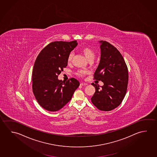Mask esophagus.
Returning <instances> with one entry per match:
<instances>
[{
	"mask_svg": "<svg viewBox=\"0 0 157 157\" xmlns=\"http://www.w3.org/2000/svg\"><path fill=\"white\" fill-rule=\"evenodd\" d=\"M87 84H88L86 83V82H80V85H82V86H86Z\"/></svg>",
	"mask_w": 157,
	"mask_h": 157,
	"instance_id": "1",
	"label": "esophagus"
}]
</instances>
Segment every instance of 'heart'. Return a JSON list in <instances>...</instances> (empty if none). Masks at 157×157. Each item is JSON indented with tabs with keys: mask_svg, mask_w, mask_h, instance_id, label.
Instances as JSON below:
<instances>
[{
	"mask_svg": "<svg viewBox=\"0 0 157 157\" xmlns=\"http://www.w3.org/2000/svg\"><path fill=\"white\" fill-rule=\"evenodd\" d=\"M80 51L83 54V55L85 56V58H86L89 61H92L95 56V53L94 52V51L90 47L83 46L80 48ZM73 57V52L70 53L69 55L68 56V58H67V61L68 63L71 62ZM88 73L89 72L88 71L80 69L76 72V75L80 77H84L85 75L88 74Z\"/></svg>",
	"mask_w": 157,
	"mask_h": 157,
	"instance_id": "b5f03b06",
	"label": "heart"
}]
</instances>
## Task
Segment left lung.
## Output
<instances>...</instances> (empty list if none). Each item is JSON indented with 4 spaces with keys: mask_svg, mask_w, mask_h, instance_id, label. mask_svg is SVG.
Listing matches in <instances>:
<instances>
[{
    "mask_svg": "<svg viewBox=\"0 0 157 157\" xmlns=\"http://www.w3.org/2000/svg\"><path fill=\"white\" fill-rule=\"evenodd\" d=\"M101 57L94 75L104 85L94 83L95 92L91 102L99 110L109 111L121 104L126 93L128 82V68L118 50L108 42L100 41Z\"/></svg>",
    "mask_w": 157,
    "mask_h": 157,
    "instance_id": "1",
    "label": "left lung"
}]
</instances>
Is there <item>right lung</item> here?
<instances>
[{"label": "right lung", "mask_w": 157, "mask_h": 157, "mask_svg": "<svg viewBox=\"0 0 157 157\" xmlns=\"http://www.w3.org/2000/svg\"><path fill=\"white\" fill-rule=\"evenodd\" d=\"M77 44V41L53 42L37 57L32 88L37 101L45 110H60L71 100L79 86V81L74 78L66 82L58 79V75L68 64V56Z\"/></svg>", "instance_id": "add662e5"}]
</instances>
